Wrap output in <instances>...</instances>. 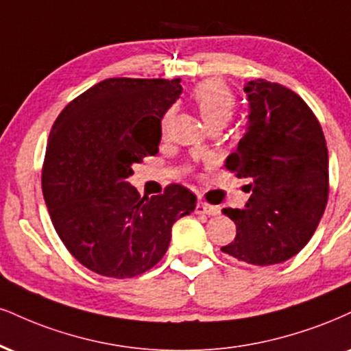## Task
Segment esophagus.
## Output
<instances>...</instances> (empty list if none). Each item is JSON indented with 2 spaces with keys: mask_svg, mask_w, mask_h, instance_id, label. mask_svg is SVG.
<instances>
[{
  "mask_svg": "<svg viewBox=\"0 0 351 351\" xmlns=\"http://www.w3.org/2000/svg\"><path fill=\"white\" fill-rule=\"evenodd\" d=\"M196 214H208V216H217L219 208H216V206H210L204 201H197Z\"/></svg>",
  "mask_w": 351,
  "mask_h": 351,
  "instance_id": "esophagus-1",
  "label": "esophagus"
}]
</instances>
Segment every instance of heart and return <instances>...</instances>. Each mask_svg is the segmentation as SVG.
Masks as SVG:
<instances>
[{
  "mask_svg": "<svg viewBox=\"0 0 351 351\" xmlns=\"http://www.w3.org/2000/svg\"><path fill=\"white\" fill-rule=\"evenodd\" d=\"M191 101L208 128H223L234 117L237 99L222 80L213 78L197 84L191 93ZM175 116V108H168L160 117V130L165 134Z\"/></svg>",
  "mask_w": 351,
  "mask_h": 351,
  "instance_id": "heart-1",
  "label": "heart"
}]
</instances>
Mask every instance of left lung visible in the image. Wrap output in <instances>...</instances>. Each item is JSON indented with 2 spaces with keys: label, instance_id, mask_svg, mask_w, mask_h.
<instances>
[{
  "label": "left lung",
  "instance_id": "1",
  "mask_svg": "<svg viewBox=\"0 0 351 351\" xmlns=\"http://www.w3.org/2000/svg\"><path fill=\"white\" fill-rule=\"evenodd\" d=\"M248 128L226 167L248 178L245 209H222L237 235L221 250L250 265H276L306 247L328 199V152L317 117L280 83L252 80Z\"/></svg>",
  "mask_w": 351,
  "mask_h": 351
}]
</instances>
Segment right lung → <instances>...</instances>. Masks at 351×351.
Here are the masks:
<instances>
[{"label": "right lung", "instance_id": "add662e5", "mask_svg": "<svg viewBox=\"0 0 351 351\" xmlns=\"http://www.w3.org/2000/svg\"><path fill=\"white\" fill-rule=\"evenodd\" d=\"M181 80L108 78L63 108L50 130L42 193L58 237L83 267L134 278L167 253L171 227L196 208L181 184L141 197L132 165L158 154L160 117Z\"/></svg>", "mask_w": 351, "mask_h": 351}]
</instances>
